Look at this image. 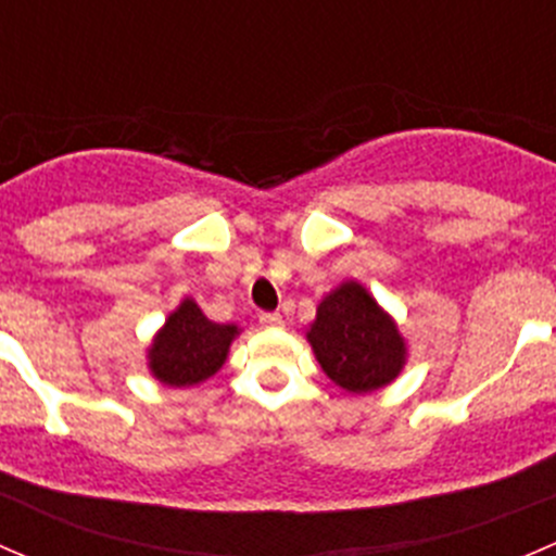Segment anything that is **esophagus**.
I'll return each instance as SVG.
<instances>
[{
	"instance_id": "34e87169",
	"label": "esophagus",
	"mask_w": 556,
	"mask_h": 556,
	"mask_svg": "<svg viewBox=\"0 0 556 556\" xmlns=\"http://www.w3.org/2000/svg\"><path fill=\"white\" fill-rule=\"evenodd\" d=\"M263 328H282V314L279 312H261Z\"/></svg>"
}]
</instances>
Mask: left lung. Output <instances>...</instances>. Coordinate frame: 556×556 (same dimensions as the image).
<instances>
[{"instance_id": "1", "label": "left lung", "mask_w": 556, "mask_h": 556, "mask_svg": "<svg viewBox=\"0 0 556 556\" xmlns=\"http://www.w3.org/2000/svg\"><path fill=\"white\" fill-rule=\"evenodd\" d=\"M306 339L323 371L350 392L390 384L406 357L395 323L357 282L341 285L319 304Z\"/></svg>"}]
</instances>
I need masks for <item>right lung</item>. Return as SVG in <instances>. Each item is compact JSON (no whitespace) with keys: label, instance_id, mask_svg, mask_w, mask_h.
<instances>
[{"label":"right lung","instance_id":"right-lung-1","mask_svg":"<svg viewBox=\"0 0 556 556\" xmlns=\"http://www.w3.org/2000/svg\"><path fill=\"white\" fill-rule=\"evenodd\" d=\"M237 333V325L212 323L193 301H182L153 341V377L172 387L204 382L226 363L228 346Z\"/></svg>","mask_w":556,"mask_h":556}]
</instances>
